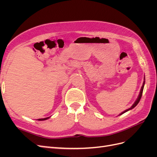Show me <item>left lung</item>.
<instances>
[{"label": "left lung", "mask_w": 157, "mask_h": 157, "mask_svg": "<svg viewBox=\"0 0 157 157\" xmlns=\"http://www.w3.org/2000/svg\"><path fill=\"white\" fill-rule=\"evenodd\" d=\"M145 77H144V83H143V85H142V86H141V90H140V94H139V96H138V98H137V99H136V101L134 102V103L132 105V106L130 107V108H129V109H126V110H125L124 111H123L122 113H121L119 115H122V114H124V113H126V112H127V111H130V110H131V109H132L133 108H134L137 104H138V103L140 102V99H141V96H142V93H143V90H144V84H145Z\"/></svg>", "instance_id": "obj_1"}]
</instances>
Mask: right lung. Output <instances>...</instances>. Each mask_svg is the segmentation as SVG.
I'll use <instances>...</instances> for the list:
<instances>
[{"mask_svg":"<svg viewBox=\"0 0 157 157\" xmlns=\"http://www.w3.org/2000/svg\"><path fill=\"white\" fill-rule=\"evenodd\" d=\"M50 117H47V118H39V119H38V121H44V120H47Z\"/></svg>","mask_w":157,"mask_h":157,"instance_id":"add662e5","label":"right lung"}]
</instances>
